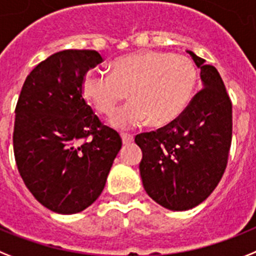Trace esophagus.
Wrapping results in <instances>:
<instances>
[{"label":"esophagus","mask_w":256,"mask_h":256,"mask_svg":"<svg viewBox=\"0 0 256 256\" xmlns=\"http://www.w3.org/2000/svg\"><path fill=\"white\" fill-rule=\"evenodd\" d=\"M121 138H122V143L124 144H130L131 142L134 140V136H132L131 134H126V132H122Z\"/></svg>","instance_id":"obj_1"}]
</instances>
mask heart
<instances>
[{"instance_id":"heart-1","label":"heart","mask_w":256,"mask_h":256,"mask_svg":"<svg viewBox=\"0 0 256 256\" xmlns=\"http://www.w3.org/2000/svg\"><path fill=\"white\" fill-rule=\"evenodd\" d=\"M112 74L88 70L84 96L98 112L110 116L126 96L132 99L113 117L117 128H134L148 120L164 126L183 113L194 92L197 70L190 58L165 51L143 50L117 58Z\"/></svg>"}]
</instances>
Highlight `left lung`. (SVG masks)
I'll return each instance as SVG.
<instances>
[{
    "mask_svg": "<svg viewBox=\"0 0 256 256\" xmlns=\"http://www.w3.org/2000/svg\"><path fill=\"white\" fill-rule=\"evenodd\" d=\"M201 70L202 88L175 121L135 136L143 186L172 211L196 208L220 182L232 142V103L216 68L186 50Z\"/></svg>",
    "mask_w": 256,
    "mask_h": 256,
    "instance_id": "obj_1",
    "label": "left lung"
}]
</instances>
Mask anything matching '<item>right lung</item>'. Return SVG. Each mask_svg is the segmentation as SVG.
Returning <instances> with one entry per match:
<instances>
[{"label": "right lung", "mask_w": 256, "mask_h": 256, "mask_svg": "<svg viewBox=\"0 0 256 256\" xmlns=\"http://www.w3.org/2000/svg\"><path fill=\"white\" fill-rule=\"evenodd\" d=\"M95 50H63L26 78L15 108L12 143L18 170L34 198L58 214L96 201L120 152L118 132L103 125L82 96Z\"/></svg>", "instance_id": "1"}]
</instances>
